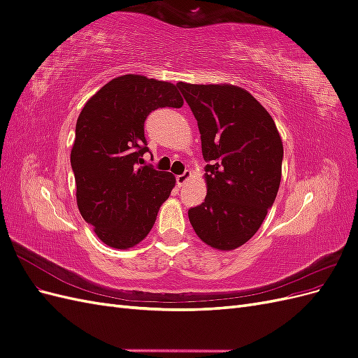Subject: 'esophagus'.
<instances>
[{
  "instance_id": "1",
  "label": "esophagus",
  "mask_w": 358,
  "mask_h": 358,
  "mask_svg": "<svg viewBox=\"0 0 358 358\" xmlns=\"http://www.w3.org/2000/svg\"><path fill=\"white\" fill-rule=\"evenodd\" d=\"M191 178V171L189 170H185L182 173V175H179V176H176V182H178V185L179 187H183L187 183V180Z\"/></svg>"
}]
</instances>
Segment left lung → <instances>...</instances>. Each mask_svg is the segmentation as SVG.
<instances>
[{"label": "left lung", "mask_w": 358, "mask_h": 358, "mask_svg": "<svg viewBox=\"0 0 358 358\" xmlns=\"http://www.w3.org/2000/svg\"><path fill=\"white\" fill-rule=\"evenodd\" d=\"M197 119L208 194L188 210L200 239L231 251L258 231L272 208L282 173L284 146L272 116L233 85L179 82Z\"/></svg>", "instance_id": "1"}]
</instances>
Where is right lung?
<instances>
[{"label":"right lung","mask_w":358,"mask_h":358,"mask_svg":"<svg viewBox=\"0 0 358 358\" xmlns=\"http://www.w3.org/2000/svg\"><path fill=\"white\" fill-rule=\"evenodd\" d=\"M176 85L125 74L106 83L76 124L71 169L83 220L106 245L128 249L152 229L175 176L143 164L148 115L182 107Z\"/></svg>","instance_id":"1"}]
</instances>
